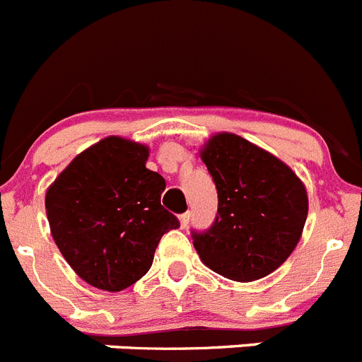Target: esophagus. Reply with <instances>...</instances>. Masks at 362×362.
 I'll use <instances>...</instances> for the list:
<instances>
[{"mask_svg": "<svg viewBox=\"0 0 362 362\" xmlns=\"http://www.w3.org/2000/svg\"><path fill=\"white\" fill-rule=\"evenodd\" d=\"M188 221H190V212H185L179 216V223H181V228H185V226L188 225Z\"/></svg>", "mask_w": 362, "mask_h": 362, "instance_id": "esophagus-1", "label": "esophagus"}]
</instances>
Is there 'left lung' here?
Instances as JSON below:
<instances>
[{
	"label": "left lung",
	"instance_id": "obj_1",
	"mask_svg": "<svg viewBox=\"0 0 362 362\" xmlns=\"http://www.w3.org/2000/svg\"><path fill=\"white\" fill-rule=\"evenodd\" d=\"M217 188L209 230H192L210 270L232 281L261 279L288 259L308 216V196L290 166L235 134H217L201 150Z\"/></svg>",
	"mask_w": 362,
	"mask_h": 362
}]
</instances>
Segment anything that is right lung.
Segmentation results:
<instances>
[{
	"mask_svg": "<svg viewBox=\"0 0 362 362\" xmlns=\"http://www.w3.org/2000/svg\"><path fill=\"white\" fill-rule=\"evenodd\" d=\"M148 148L110 136L86 148L45 197L50 232L88 284L119 292L150 270L163 233L179 228L161 206L165 179L146 168Z\"/></svg>",
	"mask_w": 362,
	"mask_h": 362,
	"instance_id": "right-lung-1",
	"label": "right lung"
}]
</instances>
